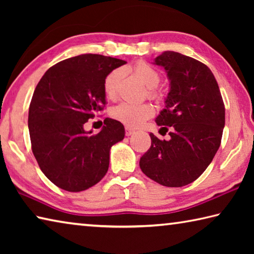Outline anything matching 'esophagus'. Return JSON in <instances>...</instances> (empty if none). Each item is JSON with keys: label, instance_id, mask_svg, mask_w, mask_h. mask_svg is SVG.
I'll return each mask as SVG.
<instances>
[{"label": "esophagus", "instance_id": "esophagus-1", "mask_svg": "<svg viewBox=\"0 0 254 254\" xmlns=\"http://www.w3.org/2000/svg\"><path fill=\"white\" fill-rule=\"evenodd\" d=\"M126 131H127V135H132L133 133L135 132L134 128H132L130 127H126Z\"/></svg>", "mask_w": 254, "mask_h": 254}]
</instances>
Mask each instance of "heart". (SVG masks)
<instances>
[{
    "label": "heart",
    "instance_id": "b5f03b06",
    "mask_svg": "<svg viewBox=\"0 0 254 254\" xmlns=\"http://www.w3.org/2000/svg\"><path fill=\"white\" fill-rule=\"evenodd\" d=\"M133 70H134L135 75L139 77V79L148 88H150V95L157 96V93L153 91V88H156L159 81H160L159 72L145 63H137L133 67ZM121 69H114L106 76L104 80V92L107 98H110V100H114L118 96V87L120 79H121ZM153 113V106L151 104H148V103L134 104V103L123 102L112 110V117L127 127H139L145 120L152 117Z\"/></svg>",
    "mask_w": 254,
    "mask_h": 254
}]
</instances>
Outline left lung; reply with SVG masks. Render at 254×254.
I'll return each mask as SVG.
<instances>
[{
	"label": "left lung",
	"instance_id": "left-lung-1",
	"mask_svg": "<svg viewBox=\"0 0 254 254\" xmlns=\"http://www.w3.org/2000/svg\"><path fill=\"white\" fill-rule=\"evenodd\" d=\"M169 79L165 109L156 118L170 140L150 133L151 147L140 159L142 173L167 187H182L196 180L220 148L225 126V107L209 68L175 51L154 58Z\"/></svg>",
	"mask_w": 254,
	"mask_h": 254
}]
</instances>
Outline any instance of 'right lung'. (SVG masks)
Returning <instances> with one entry per match:
<instances>
[{
  "instance_id": "1",
  "label": "right lung",
  "mask_w": 254,
  "mask_h": 254,
  "mask_svg": "<svg viewBox=\"0 0 254 254\" xmlns=\"http://www.w3.org/2000/svg\"><path fill=\"white\" fill-rule=\"evenodd\" d=\"M124 64L102 55L76 56L50 67L34 89L28 118L32 152L59 188L85 190L109 170L112 145L126 135L123 124L106 118L97 134L84 124L106 104V76Z\"/></svg>"
}]
</instances>
